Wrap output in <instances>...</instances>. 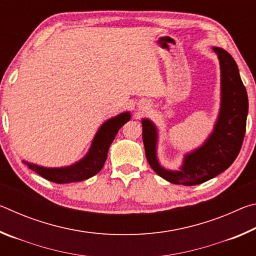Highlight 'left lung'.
Listing matches in <instances>:
<instances>
[{"label":"left lung","instance_id":"8db88e82","mask_svg":"<svg viewBox=\"0 0 256 256\" xmlns=\"http://www.w3.org/2000/svg\"><path fill=\"white\" fill-rule=\"evenodd\" d=\"M222 68V107L214 132L201 148L185 156L180 170H167L156 156L157 128L149 120H142V138L146 157L151 168L172 184L196 185L226 170L240 154L246 132L248 98L240 71L227 50L214 47Z\"/></svg>","mask_w":256,"mask_h":256}]
</instances>
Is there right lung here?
<instances>
[{
  "mask_svg": "<svg viewBox=\"0 0 256 256\" xmlns=\"http://www.w3.org/2000/svg\"><path fill=\"white\" fill-rule=\"evenodd\" d=\"M131 118L130 112H122L116 118L108 120L104 123L94 136L92 148L88 154L79 162L64 168H45L37 164L26 162L30 170L36 172L38 175L47 180L58 184L73 183L88 180L102 170L107 159V152L118 130Z\"/></svg>",
  "mask_w": 256,
  "mask_h": 256,
  "instance_id": "right-lung-1",
  "label": "right lung"
}]
</instances>
